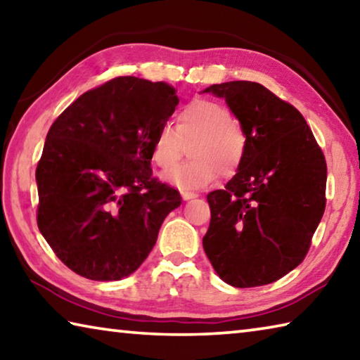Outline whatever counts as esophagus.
<instances>
[{
	"mask_svg": "<svg viewBox=\"0 0 360 360\" xmlns=\"http://www.w3.org/2000/svg\"><path fill=\"white\" fill-rule=\"evenodd\" d=\"M181 195H182V198H184V200H191V198L198 197V193L191 192V191H181Z\"/></svg>",
	"mask_w": 360,
	"mask_h": 360,
	"instance_id": "34e87169",
	"label": "esophagus"
}]
</instances>
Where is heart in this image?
I'll return each mask as SVG.
<instances>
[{
    "mask_svg": "<svg viewBox=\"0 0 360 360\" xmlns=\"http://www.w3.org/2000/svg\"><path fill=\"white\" fill-rule=\"evenodd\" d=\"M191 141L193 143L188 154L193 157L192 160L165 176L178 187H205L216 181L219 173L231 176L245 160V131L221 103L195 100L179 111L178 129L168 122L158 127L152 143V160L169 172L178 167L184 155V143Z\"/></svg>",
    "mask_w": 360,
    "mask_h": 360,
    "instance_id": "b5f03b06",
    "label": "heart"
}]
</instances>
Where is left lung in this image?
Masks as SVG:
<instances>
[{
    "mask_svg": "<svg viewBox=\"0 0 360 360\" xmlns=\"http://www.w3.org/2000/svg\"><path fill=\"white\" fill-rule=\"evenodd\" d=\"M205 92L227 101L246 135L238 173L208 193L205 252L233 288L275 283L311 246L326 210V157L300 111L264 85L231 81Z\"/></svg>",
    "mask_w": 360,
    "mask_h": 360,
    "instance_id": "8db88e82",
    "label": "left lung"
}]
</instances>
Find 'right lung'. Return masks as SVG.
Listing matches in <instances>:
<instances>
[{
  "instance_id": "obj_1",
  "label": "right lung",
  "mask_w": 360,
  "mask_h": 360,
  "mask_svg": "<svg viewBox=\"0 0 360 360\" xmlns=\"http://www.w3.org/2000/svg\"><path fill=\"white\" fill-rule=\"evenodd\" d=\"M178 103L173 85L120 76L82 94L49 129L36 167V221L77 275H131L181 205L179 192L150 168L155 133Z\"/></svg>"
}]
</instances>
